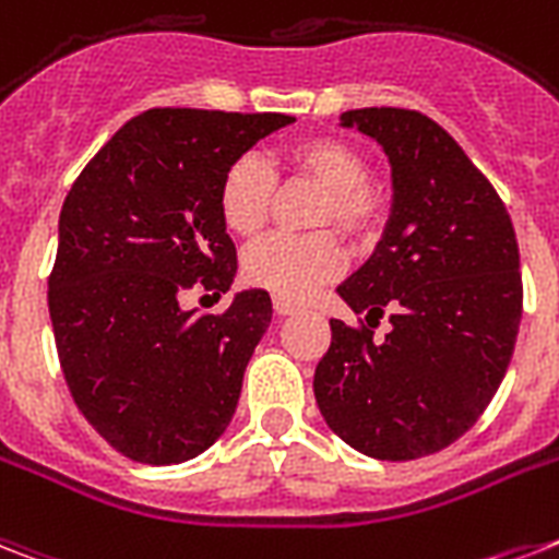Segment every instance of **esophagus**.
<instances>
[{"label":"esophagus","instance_id":"obj_1","mask_svg":"<svg viewBox=\"0 0 559 559\" xmlns=\"http://www.w3.org/2000/svg\"><path fill=\"white\" fill-rule=\"evenodd\" d=\"M272 307H275V312H278V316H293V312H298V304L289 301V298H281V295H275V298H272Z\"/></svg>","mask_w":559,"mask_h":559}]
</instances>
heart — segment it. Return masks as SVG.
Masks as SVG:
<instances>
[{"instance_id":"b5f03b06","label":"heart","mask_w":559,"mask_h":559,"mask_svg":"<svg viewBox=\"0 0 559 559\" xmlns=\"http://www.w3.org/2000/svg\"><path fill=\"white\" fill-rule=\"evenodd\" d=\"M295 180L321 189L312 226H335L344 238L367 247L379 233L382 201L367 186L370 166L338 138H307L284 157ZM275 198V175L261 157L243 154L229 163L217 186V212L229 233L252 238L266 224ZM342 247L330 233L270 235L243 252V278L281 298L301 301L342 270Z\"/></svg>"}]
</instances>
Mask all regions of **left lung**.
I'll return each instance as SVG.
<instances>
[{
  "label": "left lung",
  "mask_w": 559,
  "mask_h": 559,
  "mask_svg": "<svg viewBox=\"0 0 559 559\" xmlns=\"http://www.w3.org/2000/svg\"><path fill=\"white\" fill-rule=\"evenodd\" d=\"M390 163L393 201L373 255L335 293L367 326L330 319L316 402L373 460H419L474 425L500 388L523 319L520 249L500 194L460 143L407 108L344 111ZM390 311L382 343L372 326Z\"/></svg>",
  "instance_id": "obj_1"
}]
</instances>
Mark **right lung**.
<instances>
[{"mask_svg": "<svg viewBox=\"0 0 559 559\" xmlns=\"http://www.w3.org/2000/svg\"><path fill=\"white\" fill-rule=\"evenodd\" d=\"M295 122L287 115L152 108L76 177L59 212L48 312L68 390L115 451L177 465L233 421L243 370L272 321L266 289L221 316L186 289L233 287L238 258L217 212L229 163Z\"/></svg>", "mask_w": 559, "mask_h": 559, "instance_id": "right-lung-1", "label": "right lung"}]
</instances>
